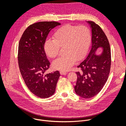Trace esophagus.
<instances>
[{
  "label": "esophagus",
  "instance_id": "1",
  "mask_svg": "<svg viewBox=\"0 0 126 126\" xmlns=\"http://www.w3.org/2000/svg\"><path fill=\"white\" fill-rule=\"evenodd\" d=\"M60 73L61 75H66L67 74L66 72H64V71H60Z\"/></svg>",
  "mask_w": 126,
  "mask_h": 126
}]
</instances>
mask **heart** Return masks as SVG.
Wrapping results in <instances>:
<instances>
[{"instance_id":"obj_1","label":"heart","mask_w":126,"mask_h":126,"mask_svg":"<svg viewBox=\"0 0 126 126\" xmlns=\"http://www.w3.org/2000/svg\"><path fill=\"white\" fill-rule=\"evenodd\" d=\"M54 39H47L44 44L46 55L51 58L56 57L60 47H64L65 55L52 63L54 69L67 71L71 69L76 61L82 60L86 55L91 40V33L84 25H65L53 34Z\"/></svg>"}]
</instances>
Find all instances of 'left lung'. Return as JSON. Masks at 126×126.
<instances>
[{"label": "left lung", "mask_w": 126, "mask_h": 126, "mask_svg": "<svg viewBox=\"0 0 126 126\" xmlns=\"http://www.w3.org/2000/svg\"><path fill=\"white\" fill-rule=\"evenodd\" d=\"M92 29V45L86 59L78 66L81 71L74 87L76 93L83 98L90 99L98 94L108 78L111 64L109 42L101 28L93 21H87ZM102 47L100 55L97 49Z\"/></svg>", "instance_id": "1"}]
</instances>
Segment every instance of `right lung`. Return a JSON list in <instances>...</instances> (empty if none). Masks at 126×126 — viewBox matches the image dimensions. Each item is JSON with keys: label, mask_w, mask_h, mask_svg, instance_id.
Returning <instances> with one entry per match:
<instances>
[{"label": "right lung", "mask_w": 126, "mask_h": 126, "mask_svg": "<svg viewBox=\"0 0 126 126\" xmlns=\"http://www.w3.org/2000/svg\"><path fill=\"white\" fill-rule=\"evenodd\" d=\"M61 24L42 21L29 26L19 41L18 60L22 77L29 90L35 95L47 98L55 92L59 72L45 74L49 68L44 44L50 30Z\"/></svg>", "instance_id": "obj_1"}]
</instances>
